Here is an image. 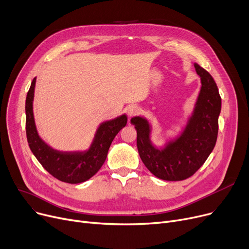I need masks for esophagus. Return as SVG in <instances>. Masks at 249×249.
Segmentation results:
<instances>
[{
  "mask_svg": "<svg viewBox=\"0 0 249 249\" xmlns=\"http://www.w3.org/2000/svg\"><path fill=\"white\" fill-rule=\"evenodd\" d=\"M126 112H127L129 117H132V116L136 115L139 112V108L137 106H135V105H131V106H129L126 109Z\"/></svg>",
  "mask_w": 249,
  "mask_h": 249,
  "instance_id": "1",
  "label": "esophagus"
}]
</instances>
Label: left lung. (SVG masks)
<instances>
[{
    "label": "left lung",
    "mask_w": 249,
    "mask_h": 249,
    "mask_svg": "<svg viewBox=\"0 0 249 249\" xmlns=\"http://www.w3.org/2000/svg\"><path fill=\"white\" fill-rule=\"evenodd\" d=\"M194 67L201 87L187 123L162 146L151 141L152 126L146 118L135 116L131 123L137 131V148L148 171L164 180H182L193 176L213 151L218 135L221 98L212 75L198 63Z\"/></svg>",
    "instance_id": "1"
}]
</instances>
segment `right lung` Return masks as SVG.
Wrapping results in <instances>:
<instances>
[{"label":"right lung","mask_w":249,"mask_h":249,"mask_svg":"<svg viewBox=\"0 0 249 249\" xmlns=\"http://www.w3.org/2000/svg\"><path fill=\"white\" fill-rule=\"evenodd\" d=\"M36 77L26 98V135L29 147L37 160L55 178L80 184L96 175L107 159L111 143L120 130L127 124L125 114L114 119L102 122L96 130L93 141L89 148L76 151H61L48 145L39 136L33 113V100Z\"/></svg>","instance_id":"add662e5"}]
</instances>
